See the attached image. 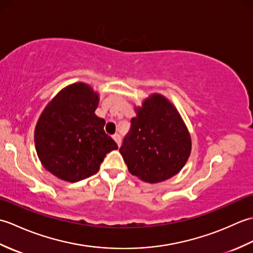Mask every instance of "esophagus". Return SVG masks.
Here are the masks:
<instances>
[{"label":"esophagus","mask_w":253,"mask_h":253,"mask_svg":"<svg viewBox=\"0 0 253 253\" xmlns=\"http://www.w3.org/2000/svg\"><path fill=\"white\" fill-rule=\"evenodd\" d=\"M113 139H114L115 142L117 143V146H118V147H121V144H122V141H121V136L118 135V133H115V135H113Z\"/></svg>","instance_id":"1"}]
</instances>
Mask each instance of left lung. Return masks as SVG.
Masks as SVG:
<instances>
[{
  "label": "left lung",
  "instance_id": "left-lung-1",
  "mask_svg": "<svg viewBox=\"0 0 253 253\" xmlns=\"http://www.w3.org/2000/svg\"><path fill=\"white\" fill-rule=\"evenodd\" d=\"M130 133L120 149L128 170L141 180L157 184L178 174L191 153V136L175 105L152 93L135 106Z\"/></svg>",
  "mask_w": 253,
  "mask_h": 253
}]
</instances>
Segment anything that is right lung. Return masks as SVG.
<instances>
[{
	"mask_svg": "<svg viewBox=\"0 0 253 253\" xmlns=\"http://www.w3.org/2000/svg\"><path fill=\"white\" fill-rule=\"evenodd\" d=\"M99 93L90 84L66 85L46 104L35 128V146L42 166L64 181L94 175L105 155L117 150L95 115Z\"/></svg>",
	"mask_w": 253,
	"mask_h": 253,
	"instance_id": "add662e5",
	"label": "right lung"
}]
</instances>
